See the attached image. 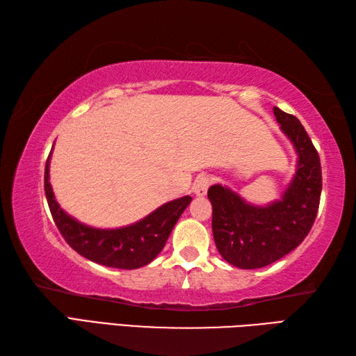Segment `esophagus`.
<instances>
[{
    "instance_id": "1",
    "label": "esophagus",
    "mask_w": 356,
    "mask_h": 356,
    "mask_svg": "<svg viewBox=\"0 0 356 356\" xmlns=\"http://www.w3.org/2000/svg\"><path fill=\"white\" fill-rule=\"evenodd\" d=\"M209 185H211V179L208 176H199L193 185V191L197 197H205Z\"/></svg>"
}]
</instances>
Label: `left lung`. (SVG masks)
<instances>
[{"label": "left lung", "mask_w": 356, "mask_h": 356, "mask_svg": "<svg viewBox=\"0 0 356 356\" xmlns=\"http://www.w3.org/2000/svg\"><path fill=\"white\" fill-rule=\"evenodd\" d=\"M277 122L297 151V170L282 199L260 207L231 188L213 185V234L218 252L240 269L268 266L293 251L311 231L320 207L321 163L300 120L274 107Z\"/></svg>", "instance_id": "left-lung-1"}]
</instances>
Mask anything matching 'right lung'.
<instances>
[{
	"label": "right lung",
	"mask_w": 356,
	"mask_h": 356,
	"mask_svg": "<svg viewBox=\"0 0 356 356\" xmlns=\"http://www.w3.org/2000/svg\"><path fill=\"white\" fill-rule=\"evenodd\" d=\"M51 156V153H50ZM50 156L45 162L44 190L53 220L67 243L86 259L102 266L138 269L153 261L191 203V195L171 200L133 225L116 229H99L78 222L59 207L50 185Z\"/></svg>",
	"instance_id": "add662e5"
}]
</instances>
